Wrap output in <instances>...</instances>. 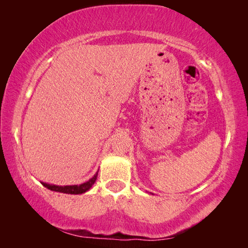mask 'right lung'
<instances>
[{"instance_id": "1", "label": "right lung", "mask_w": 248, "mask_h": 248, "mask_svg": "<svg viewBox=\"0 0 248 248\" xmlns=\"http://www.w3.org/2000/svg\"><path fill=\"white\" fill-rule=\"evenodd\" d=\"M97 176H98V172H96V175H94L92 179H89L87 182L80 184V186H54V184H48L44 182H41V184H43L45 187L54 192H60V193H65V194H83L87 192L88 189L93 186V184L97 180Z\"/></svg>"}]
</instances>
